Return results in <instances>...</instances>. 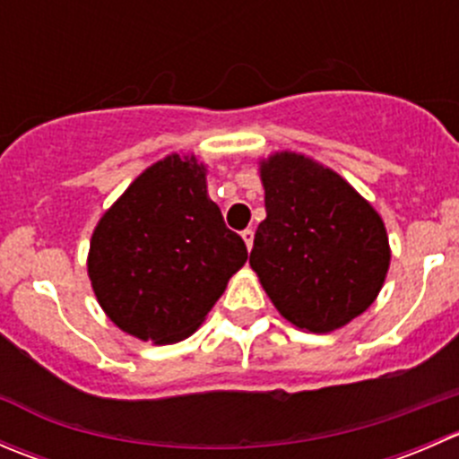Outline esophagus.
Masks as SVG:
<instances>
[{"label":"esophagus","mask_w":459,"mask_h":459,"mask_svg":"<svg viewBox=\"0 0 459 459\" xmlns=\"http://www.w3.org/2000/svg\"><path fill=\"white\" fill-rule=\"evenodd\" d=\"M242 239H244V244H247L248 251H251V248H253V239H255V230L247 229V230H244V233H242Z\"/></svg>","instance_id":"obj_1"}]
</instances>
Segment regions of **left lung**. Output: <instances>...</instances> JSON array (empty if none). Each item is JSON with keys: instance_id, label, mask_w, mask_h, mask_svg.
<instances>
[{"instance_id": "8db88e82", "label": "left lung", "mask_w": 459, "mask_h": 459, "mask_svg": "<svg viewBox=\"0 0 459 459\" xmlns=\"http://www.w3.org/2000/svg\"><path fill=\"white\" fill-rule=\"evenodd\" d=\"M266 220L251 264L280 316L299 331L331 333L377 299L391 264L379 212L313 157L280 151L259 160Z\"/></svg>"}]
</instances>
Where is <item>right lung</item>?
I'll return each instance as SVG.
<instances>
[{"mask_svg": "<svg viewBox=\"0 0 459 459\" xmlns=\"http://www.w3.org/2000/svg\"><path fill=\"white\" fill-rule=\"evenodd\" d=\"M247 257L244 239L208 197L206 166L197 155L170 152L100 217L86 266L115 326L173 344L202 326Z\"/></svg>", "mask_w": 459, "mask_h": 459, "instance_id": "1", "label": "right lung"}]
</instances>
